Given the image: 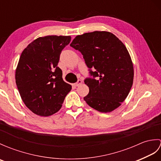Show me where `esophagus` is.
Here are the masks:
<instances>
[{
    "mask_svg": "<svg viewBox=\"0 0 161 161\" xmlns=\"http://www.w3.org/2000/svg\"><path fill=\"white\" fill-rule=\"evenodd\" d=\"M81 84H82V81H81V80H78L77 82L75 83L74 85H75V86H80Z\"/></svg>",
    "mask_w": 161,
    "mask_h": 161,
    "instance_id": "esophagus-1",
    "label": "esophagus"
}]
</instances>
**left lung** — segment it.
<instances>
[{"label": "left lung", "instance_id": "1", "mask_svg": "<svg viewBox=\"0 0 161 161\" xmlns=\"http://www.w3.org/2000/svg\"><path fill=\"white\" fill-rule=\"evenodd\" d=\"M70 46L82 54L93 76L84 80L89 88L84 97L88 105L102 113L119 107L129 93L134 75L124 43L111 32L95 31L77 36Z\"/></svg>", "mask_w": 161, "mask_h": 161}]
</instances>
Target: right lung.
Returning <instances> with one entry per match:
<instances>
[{
    "label": "right lung",
    "mask_w": 161,
    "mask_h": 161,
    "mask_svg": "<svg viewBox=\"0 0 161 161\" xmlns=\"http://www.w3.org/2000/svg\"><path fill=\"white\" fill-rule=\"evenodd\" d=\"M70 40V36L39 37L21 53L16 84L24 104L36 115L46 117L59 111L71 90L57 66L61 51Z\"/></svg>",
    "instance_id": "add662e5"
}]
</instances>
